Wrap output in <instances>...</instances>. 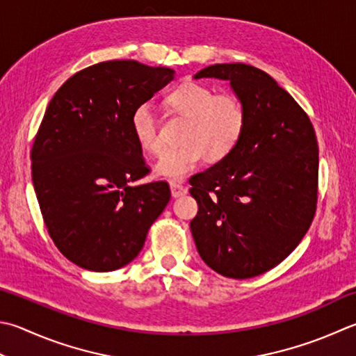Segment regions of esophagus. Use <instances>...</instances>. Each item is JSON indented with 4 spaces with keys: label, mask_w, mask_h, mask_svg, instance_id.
<instances>
[{
    "label": "esophagus",
    "mask_w": 356,
    "mask_h": 356,
    "mask_svg": "<svg viewBox=\"0 0 356 356\" xmlns=\"http://www.w3.org/2000/svg\"><path fill=\"white\" fill-rule=\"evenodd\" d=\"M170 191H172V197L173 198L183 197V195H186V193H187L186 187L181 184V183H177V181H170Z\"/></svg>",
    "instance_id": "1"
}]
</instances>
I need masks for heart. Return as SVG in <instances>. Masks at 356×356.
<instances>
[{"instance_id":"1","label":"heart","mask_w":356,"mask_h":356,"mask_svg":"<svg viewBox=\"0 0 356 356\" xmlns=\"http://www.w3.org/2000/svg\"><path fill=\"white\" fill-rule=\"evenodd\" d=\"M172 111L187 118L181 145L165 150L155 165L159 177L181 179L204 158L220 161L236 149L245 131L246 115L232 95H216L200 82H183L165 97ZM131 133L138 145L150 155L163 149L158 118L152 105L140 104L131 115Z\"/></svg>"}]
</instances>
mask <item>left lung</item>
<instances>
[{"label":"left lung","instance_id":"left-lung-1","mask_svg":"<svg viewBox=\"0 0 356 356\" xmlns=\"http://www.w3.org/2000/svg\"><path fill=\"white\" fill-rule=\"evenodd\" d=\"M195 79L229 80L246 115L236 149L193 175L198 213L191 231L200 257L225 277L270 271L310 227L318 201V140L307 113L265 71L217 63Z\"/></svg>","mask_w":356,"mask_h":356}]
</instances>
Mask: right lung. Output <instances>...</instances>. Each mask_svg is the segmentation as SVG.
Instances as JSON below:
<instances>
[{
	"instance_id": "1",
	"label": "right lung",
	"mask_w": 356,
	"mask_h": 356,
	"mask_svg": "<svg viewBox=\"0 0 356 356\" xmlns=\"http://www.w3.org/2000/svg\"><path fill=\"white\" fill-rule=\"evenodd\" d=\"M175 71L110 60L74 74L46 108L33 140L32 183L58 251L90 271L135 259L170 200L165 181L135 186L150 172L131 115Z\"/></svg>"
}]
</instances>
